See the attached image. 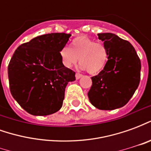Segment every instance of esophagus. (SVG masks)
Returning <instances> with one entry per match:
<instances>
[{
    "label": "esophagus",
    "mask_w": 151,
    "mask_h": 151,
    "mask_svg": "<svg viewBox=\"0 0 151 151\" xmlns=\"http://www.w3.org/2000/svg\"><path fill=\"white\" fill-rule=\"evenodd\" d=\"M75 77H76V79H79V78H82V74L79 73H76Z\"/></svg>",
    "instance_id": "1"
}]
</instances>
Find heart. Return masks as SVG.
<instances>
[{
	"instance_id": "b5f03b06",
	"label": "heart",
	"mask_w": 151,
	"mask_h": 151,
	"mask_svg": "<svg viewBox=\"0 0 151 151\" xmlns=\"http://www.w3.org/2000/svg\"><path fill=\"white\" fill-rule=\"evenodd\" d=\"M108 56L104 44L83 35L73 40L71 48L65 46L60 50V58L65 67H73L79 58L81 68L91 74L99 73L104 69Z\"/></svg>"
}]
</instances>
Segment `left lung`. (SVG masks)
Returning a JSON list of instances; mask_svg holds the SVG:
<instances>
[{
  "label": "left lung",
  "mask_w": 151,
  "mask_h": 151,
  "mask_svg": "<svg viewBox=\"0 0 151 151\" xmlns=\"http://www.w3.org/2000/svg\"><path fill=\"white\" fill-rule=\"evenodd\" d=\"M108 50L104 69L92 77L90 102L100 110H114L126 104L138 87L141 60L133 45L111 33L98 34Z\"/></svg>",
  "instance_id": "obj_1"
}]
</instances>
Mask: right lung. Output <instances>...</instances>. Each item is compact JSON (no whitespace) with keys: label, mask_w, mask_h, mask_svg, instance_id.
Here are the masks:
<instances>
[{"label":"right lung","mask_w":151,"mask_h":151,"mask_svg":"<svg viewBox=\"0 0 151 151\" xmlns=\"http://www.w3.org/2000/svg\"><path fill=\"white\" fill-rule=\"evenodd\" d=\"M71 35L51 33L32 39L16 49L8 65L9 90L18 104L34 116L59 111L65 90L75 72L64 65L60 50Z\"/></svg>","instance_id":"1"}]
</instances>
